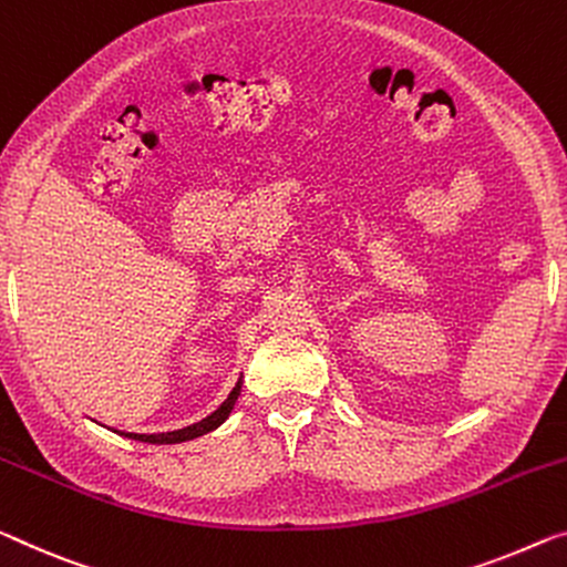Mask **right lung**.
<instances>
[{
    "instance_id": "1",
    "label": "right lung",
    "mask_w": 567,
    "mask_h": 567,
    "mask_svg": "<svg viewBox=\"0 0 567 567\" xmlns=\"http://www.w3.org/2000/svg\"><path fill=\"white\" fill-rule=\"evenodd\" d=\"M238 395H240V380H238V385L233 388V393L225 398V403L217 408L213 415L203 417V421H199V423H193V425H187V429H179V431H167V433H150V435H146V433H121V435H128V439L144 441V443H182V441H193V439H197V435L210 433V431L217 429V425L225 423V417L230 415Z\"/></svg>"
}]
</instances>
